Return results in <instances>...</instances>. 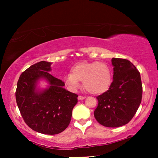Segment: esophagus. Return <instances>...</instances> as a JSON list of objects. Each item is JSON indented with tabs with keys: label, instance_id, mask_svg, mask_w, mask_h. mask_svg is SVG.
I'll return each mask as SVG.
<instances>
[{
	"label": "esophagus",
	"instance_id": "esophagus-1",
	"mask_svg": "<svg viewBox=\"0 0 158 158\" xmlns=\"http://www.w3.org/2000/svg\"><path fill=\"white\" fill-rule=\"evenodd\" d=\"M86 98L85 96H78V100H80V101H81V100H83V99H85Z\"/></svg>",
	"mask_w": 158,
	"mask_h": 158
}]
</instances>
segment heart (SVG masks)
Here are the masks:
<instances>
[{
	"instance_id": "obj_1",
	"label": "heart",
	"mask_w": 158,
	"mask_h": 158,
	"mask_svg": "<svg viewBox=\"0 0 158 158\" xmlns=\"http://www.w3.org/2000/svg\"><path fill=\"white\" fill-rule=\"evenodd\" d=\"M71 72L64 75V80L74 90L79 88L81 81L90 94H101L109 89L112 82L111 69L105 62H79L73 67Z\"/></svg>"
}]
</instances>
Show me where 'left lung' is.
Instances as JSON below:
<instances>
[{
	"label": "left lung",
	"mask_w": 158,
	"mask_h": 158,
	"mask_svg": "<svg viewBox=\"0 0 158 158\" xmlns=\"http://www.w3.org/2000/svg\"><path fill=\"white\" fill-rule=\"evenodd\" d=\"M114 76L109 90L97 96L94 116L106 127H118L130 122L142 101L140 73L130 61L112 58Z\"/></svg>",
	"instance_id": "obj_1"
}]
</instances>
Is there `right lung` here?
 <instances>
[{
  "label": "right lung",
  "instance_id": "add662e5",
  "mask_svg": "<svg viewBox=\"0 0 158 158\" xmlns=\"http://www.w3.org/2000/svg\"><path fill=\"white\" fill-rule=\"evenodd\" d=\"M51 62L41 61L21 73L17 83L16 103L26 124L44 135H57L70 124L77 95L63 86L64 83L52 75ZM45 79L48 88L40 90L38 81Z\"/></svg>",
  "mask_w": 158,
  "mask_h": 158
}]
</instances>
